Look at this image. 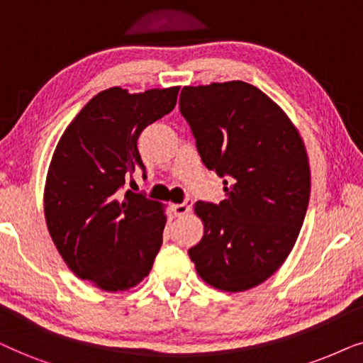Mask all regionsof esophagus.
Returning <instances> with one entry per match:
<instances>
[{"label":"esophagus","mask_w":363,"mask_h":363,"mask_svg":"<svg viewBox=\"0 0 363 363\" xmlns=\"http://www.w3.org/2000/svg\"><path fill=\"white\" fill-rule=\"evenodd\" d=\"M191 207H192V199H186L184 202H181V204H172L171 209L176 216H184L191 211Z\"/></svg>","instance_id":"obj_1"}]
</instances>
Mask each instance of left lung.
Segmentation results:
<instances>
[{
    "label": "left lung",
    "mask_w": 363,
    "mask_h": 363,
    "mask_svg": "<svg viewBox=\"0 0 363 363\" xmlns=\"http://www.w3.org/2000/svg\"><path fill=\"white\" fill-rule=\"evenodd\" d=\"M179 111L225 192L219 204L196 202L204 235L189 257L209 286L249 291L279 270L298 238L311 196L306 146L287 114L244 81L186 86Z\"/></svg>",
    "instance_id": "obj_1"
}]
</instances>
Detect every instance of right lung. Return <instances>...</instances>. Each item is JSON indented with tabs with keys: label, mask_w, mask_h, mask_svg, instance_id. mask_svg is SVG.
<instances>
[{
	"label": "right lung",
	"mask_w": 363,
	"mask_h": 363,
	"mask_svg": "<svg viewBox=\"0 0 363 363\" xmlns=\"http://www.w3.org/2000/svg\"><path fill=\"white\" fill-rule=\"evenodd\" d=\"M177 93L179 86L138 94L101 91L52 154L45 186L48 230L67 267L101 291L136 287L162 245L164 206L121 189L134 172L146 177L139 134L171 113Z\"/></svg>",
	"instance_id": "obj_1"
}]
</instances>
